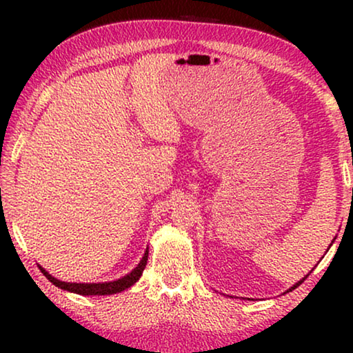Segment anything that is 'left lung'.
Wrapping results in <instances>:
<instances>
[{"label": "left lung", "mask_w": 353, "mask_h": 353, "mask_svg": "<svg viewBox=\"0 0 353 353\" xmlns=\"http://www.w3.org/2000/svg\"><path fill=\"white\" fill-rule=\"evenodd\" d=\"M352 163H353V157H352ZM352 199H353V188H352ZM336 238H337V236H336ZM336 238H334V239H332V241H331V244H330V248H331V245H332V243H334V241H336ZM330 248H327V249H330ZM310 273H312V272H310ZM310 273H308V274H310ZM308 274H305V276H303V278H302V279H301V281H297V283H296V284H294V286H292V288H289V289H288V291H286V292H289V291H292V289H296V288H297V286H301V284H302V281H303V279H305V278H307V276H308Z\"/></svg>", "instance_id": "8db88e82"}]
</instances>
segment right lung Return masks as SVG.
Returning a JSON list of instances; mask_svg holds the SVG:
<instances>
[{
  "label": "right lung",
  "mask_w": 353,
  "mask_h": 353,
  "mask_svg": "<svg viewBox=\"0 0 353 353\" xmlns=\"http://www.w3.org/2000/svg\"><path fill=\"white\" fill-rule=\"evenodd\" d=\"M148 255H149V248L144 250L143 259L139 260V263L137 265V268H133L132 272L125 276L115 279V281H105V283H67V281H61L46 272L41 265H38V268L41 270V273L50 279V281L54 284L56 288L64 289V291L74 292V294H80V296H110V294H117L122 292L125 289H128L130 286H133L134 283L141 278L143 270L146 268L148 263Z\"/></svg>",
  "instance_id": "obj_1"
}]
</instances>
